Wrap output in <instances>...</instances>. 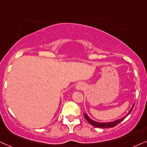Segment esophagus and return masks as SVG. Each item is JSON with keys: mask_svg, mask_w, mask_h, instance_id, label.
Segmentation results:
<instances>
[{"mask_svg": "<svg viewBox=\"0 0 147 147\" xmlns=\"http://www.w3.org/2000/svg\"><path fill=\"white\" fill-rule=\"evenodd\" d=\"M84 87H85V85H84L83 83H79L78 85H77V90H82L84 89Z\"/></svg>", "mask_w": 147, "mask_h": 147, "instance_id": "obj_1", "label": "esophagus"}]
</instances>
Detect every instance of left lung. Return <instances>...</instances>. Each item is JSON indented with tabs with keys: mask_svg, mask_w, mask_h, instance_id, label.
Listing matches in <instances>:
<instances>
[{
	"mask_svg": "<svg viewBox=\"0 0 147 147\" xmlns=\"http://www.w3.org/2000/svg\"><path fill=\"white\" fill-rule=\"evenodd\" d=\"M134 104L133 105V106L132 107V108L130 111H129V112L127 113L126 116L122 117V118L120 119H118V120H115L113 121V122H95V121H93L92 120L91 118H89V116H88V115L87 113H84V116H85V118H86V120H87L88 122L90 124H91L92 126H95V127H97V128H113V127L116 126V125H118L119 123H120L122 121H123L124 120L125 118H126L127 116H128L129 114L131 113V111H132V109H133V107H134Z\"/></svg>",
	"mask_w": 147,
	"mask_h": 147,
	"instance_id": "8db88e82",
	"label": "left lung"
}]
</instances>
